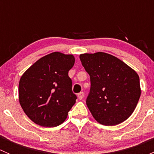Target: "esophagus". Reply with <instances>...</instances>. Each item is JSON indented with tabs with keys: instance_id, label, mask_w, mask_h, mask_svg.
Returning <instances> with one entry per match:
<instances>
[{
	"instance_id": "34e87169",
	"label": "esophagus",
	"mask_w": 154,
	"mask_h": 154,
	"mask_svg": "<svg viewBox=\"0 0 154 154\" xmlns=\"http://www.w3.org/2000/svg\"><path fill=\"white\" fill-rule=\"evenodd\" d=\"M83 96H84L83 92H80L78 94H77V97H78L79 100H82V99L83 98Z\"/></svg>"
}]
</instances>
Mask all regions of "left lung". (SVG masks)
<instances>
[{
  "label": "left lung",
  "instance_id": "8db88e82",
  "mask_svg": "<svg viewBox=\"0 0 154 154\" xmlns=\"http://www.w3.org/2000/svg\"><path fill=\"white\" fill-rule=\"evenodd\" d=\"M80 59L90 76L86 105L94 119L105 126L117 125L127 120L141 95L137 73L106 53L80 54Z\"/></svg>",
  "mask_w": 154,
  "mask_h": 154
}]
</instances>
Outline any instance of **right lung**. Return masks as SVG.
I'll list each match as a JSON object with an SVG mask.
<instances>
[{
  "label": "right lung",
  "mask_w": 154,
  "mask_h": 154,
  "mask_svg": "<svg viewBox=\"0 0 154 154\" xmlns=\"http://www.w3.org/2000/svg\"><path fill=\"white\" fill-rule=\"evenodd\" d=\"M74 62L71 54L51 53L37 60L21 76L19 103L34 123L54 127L67 119L77 99L68 77Z\"/></svg>",
  "instance_id": "right-lung-1"
}]
</instances>
